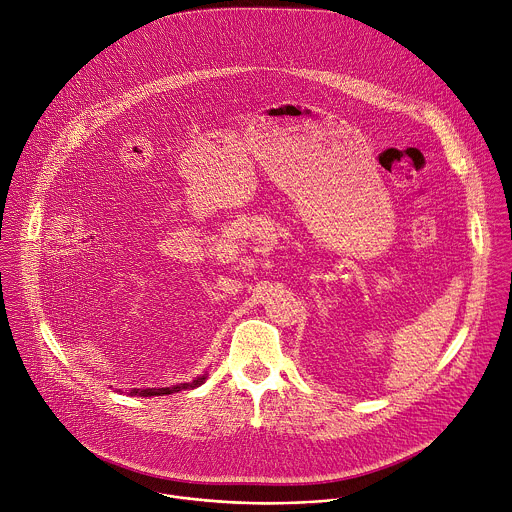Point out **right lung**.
I'll return each mask as SVG.
<instances>
[{
	"label": "right lung",
	"instance_id": "obj_1",
	"mask_svg": "<svg viewBox=\"0 0 512 512\" xmlns=\"http://www.w3.org/2000/svg\"><path fill=\"white\" fill-rule=\"evenodd\" d=\"M205 378H207V374L205 376H201V378H197L193 384H179V386H173V388H148V390H130V396H144V398H148V396H164V394H175V392H181V390H187V388H197V386H201L203 382H205Z\"/></svg>",
	"mask_w": 512,
	"mask_h": 512
}]
</instances>
